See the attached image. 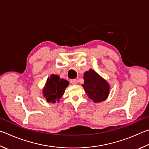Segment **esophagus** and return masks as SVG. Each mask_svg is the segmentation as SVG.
Here are the masks:
<instances>
[{
	"label": "esophagus",
	"mask_w": 149,
	"mask_h": 149,
	"mask_svg": "<svg viewBox=\"0 0 149 149\" xmlns=\"http://www.w3.org/2000/svg\"><path fill=\"white\" fill-rule=\"evenodd\" d=\"M70 81H71V83L72 84V85H76L77 83V81L76 79H72Z\"/></svg>",
	"instance_id": "obj_1"
}]
</instances>
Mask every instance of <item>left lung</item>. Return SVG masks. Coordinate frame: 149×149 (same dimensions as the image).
<instances>
[{
    "label": "left lung",
    "instance_id": "left-lung-1",
    "mask_svg": "<svg viewBox=\"0 0 149 149\" xmlns=\"http://www.w3.org/2000/svg\"><path fill=\"white\" fill-rule=\"evenodd\" d=\"M82 85L89 98L94 103L105 100L109 96L110 85L106 80L93 69L84 73Z\"/></svg>",
    "mask_w": 149,
    "mask_h": 149
}]
</instances>
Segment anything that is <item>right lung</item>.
<instances>
[{"label":"right lung","instance_id":"add662e5","mask_svg":"<svg viewBox=\"0 0 149 149\" xmlns=\"http://www.w3.org/2000/svg\"><path fill=\"white\" fill-rule=\"evenodd\" d=\"M68 85L69 82L67 80L61 79L58 75L51 74L50 77H47L42 89L43 96L49 103L59 102Z\"/></svg>","mask_w":149,"mask_h":149}]
</instances>
